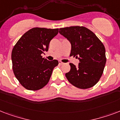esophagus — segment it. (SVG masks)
I'll list each match as a JSON object with an SVG mask.
<instances>
[{"mask_svg":"<svg viewBox=\"0 0 120 120\" xmlns=\"http://www.w3.org/2000/svg\"><path fill=\"white\" fill-rule=\"evenodd\" d=\"M58 64H59V65H63L64 63L62 62H61V61H59V62H58Z\"/></svg>","mask_w":120,"mask_h":120,"instance_id":"34e87169","label":"esophagus"}]
</instances>
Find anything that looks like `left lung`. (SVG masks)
I'll use <instances>...</instances> for the list:
<instances>
[{
    "label": "left lung",
    "mask_w": 120,
    "mask_h": 120,
    "mask_svg": "<svg viewBox=\"0 0 120 120\" xmlns=\"http://www.w3.org/2000/svg\"><path fill=\"white\" fill-rule=\"evenodd\" d=\"M59 33L71 43L70 56L80 60L79 67L70 64V70L65 73L68 82L80 89L95 85L106 64L104 45L93 32L83 26L60 28Z\"/></svg>",
    "instance_id": "obj_1"
}]
</instances>
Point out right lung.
Here are the masks:
<instances>
[{
  "label": "right lung",
  "instance_id": "right-lung-1",
  "mask_svg": "<svg viewBox=\"0 0 120 120\" xmlns=\"http://www.w3.org/2000/svg\"><path fill=\"white\" fill-rule=\"evenodd\" d=\"M58 29L35 27L25 32L14 45L12 52V69L25 89L36 91L49 83L58 60L49 61L41 54L49 50L50 40Z\"/></svg>",
  "mask_w": 120,
  "mask_h": 120
}]
</instances>
